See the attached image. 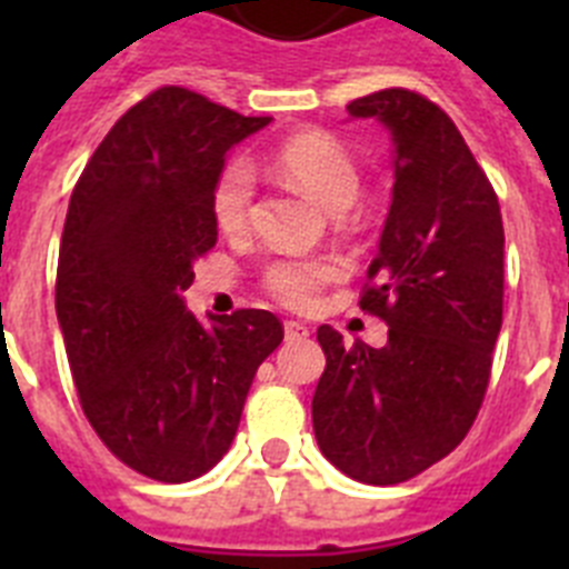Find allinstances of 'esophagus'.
I'll use <instances>...</instances> for the list:
<instances>
[{
  "label": "esophagus",
  "instance_id": "esophagus-1",
  "mask_svg": "<svg viewBox=\"0 0 569 569\" xmlns=\"http://www.w3.org/2000/svg\"><path fill=\"white\" fill-rule=\"evenodd\" d=\"M310 330L301 325V321H284V339L288 341H301L308 339Z\"/></svg>",
  "mask_w": 569,
  "mask_h": 569
}]
</instances>
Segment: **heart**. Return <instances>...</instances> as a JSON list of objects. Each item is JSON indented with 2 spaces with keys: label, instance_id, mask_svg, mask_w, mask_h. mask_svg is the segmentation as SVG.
I'll list each match as a JSON object with an SVG mask.
<instances>
[{
  "label": "heart",
  "instance_id": "1",
  "mask_svg": "<svg viewBox=\"0 0 569 569\" xmlns=\"http://www.w3.org/2000/svg\"><path fill=\"white\" fill-rule=\"evenodd\" d=\"M273 164L284 179L299 184L310 199L330 213H341L359 193V168L333 136L308 130L296 133L276 148ZM253 204V170L244 162H230L219 173L210 199L213 222L224 233H236L248 224ZM336 276L328 259H281L264 270V288L288 308H308L321 284Z\"/></svg>",
  "mask_w": 569,
  "mask_h": 569
}]
</instances>
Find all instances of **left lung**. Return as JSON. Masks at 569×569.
Masks as SVG:
<instances>
[{"mask_svg": "<svg viewBox=\"0 0 569 569\" xmlns=\"http://www.w3.org/2000/svg\"><path fill=\"white\" fill-rule=\"evenodd\" d=\"M393 142V202L367 270L361 310L387 345L347 347L321 325L313 393L319 450L365 485H399L445 459L476 421L505 299L499 199L453 119L419 93L387 88L347 104Z\"/></svg>", "mask_w": 569, "mask_h": 569, "instance_id": "left-lung-1", "label": "left lung"}]
</instances>
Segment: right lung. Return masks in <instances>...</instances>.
<instances>
[{
  "label": "right lung",
  "mask_w": 569,
  "mask_h": 569,
  "mask_svg": "<svg viewBox=\"0 0 569 569\" xmlns=\"http://www.w3.org/2000/svg\"><path fill=\"white\" fill-rule=\"evenodd\" d=\"M270 122L159 88L110 128L70 196L57 270L70 373L99 439L148 479L182 485L228 453L284 339L268 310L199 321L182 296L219 236L210 199L230 148Z\"/></svg>",
  "instance_id": "obj_1"
}]
</instances>
